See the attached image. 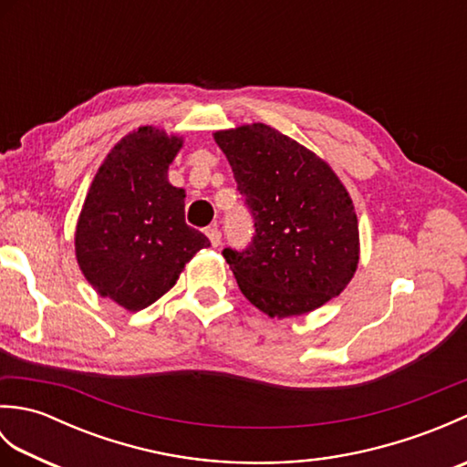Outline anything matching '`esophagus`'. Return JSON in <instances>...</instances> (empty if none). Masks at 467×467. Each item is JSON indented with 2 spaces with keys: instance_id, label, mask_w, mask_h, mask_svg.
I'll use <instances>...</instances> for the list:
<instances>
[{
  "instance_id": "esophagus-1",
  "label": "esophagus",
  "mask_w": 467,
  "mask_h": 467,
  "mask_svg": "<svg viewBox=\"0 0 467 467\" xmlns=\"http://www.w3.org/2000/svg\"><path fill=\"white\" fill-rule=\"evenodd\" d=\"M204 233H206L208 241H211V244H213V246H218V244H221V231H218L216 226H208Z\"/></svg>"
}]
</instances>
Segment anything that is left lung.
I'll list each match as a JSON object with an SVG mask.
<instances>
[{
    "label": "left lung",
    "mask_w": 467,
    "mask_h": 467,
    "mask_svg": "<svg viewBox=\"0 0 467 467\" xmlns=\"http://www.w3.org/2000/svg\"><path fill=\"white\" fill-rule=\"evenodd\" d=\"M213 136L254 216L249 249L223 253L241 293L271 319L343 293L359 265V223L331 164L263 122Z\"/></svg>",
    "instance_id": "1"
}]
</instances>
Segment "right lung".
Wrapping results in <instances>:
<instances>
[{"instance_id":"1","label":"right lung","mask_w":467,"mask_h":467,"mask_svg":"<svg viewBox=\"0 0 467 467\" xmlns=\"http://www.w3.org/2000/svg\"><path fill=\"white\" fill-rule=\"evenodd\" d=\"M184 136L140 126L106 154L76 223V261L92 289L140 311L172 289L186 263L211 246L184 221V188L168 166Z\"/></svg>"}]
</instances>
